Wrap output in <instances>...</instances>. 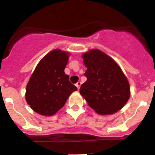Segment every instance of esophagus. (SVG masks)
<instances>
[{
	"label": "esophagus",
	"instance_id": "esophagus-1",
	"mask_svg": "<svg viewBox=\"0 0 155 155\" xmlns=\"http://www.w3.org/2000/svg\"><path fill=\"white\" fill-rule=\"evenodd\" d=\"M81 82H80V81L77 82L76 84H75V85H76V87H78V89H79V88H80V87H81Z\"/></svg>",
	"mask_w": 155,
	"mask_h": 155
}]
</instances>
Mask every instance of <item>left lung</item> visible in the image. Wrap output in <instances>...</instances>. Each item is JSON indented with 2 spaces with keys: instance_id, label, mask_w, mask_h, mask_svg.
I'll list each match as a JSON object with an SVG mask.
<instances>
[{
  "instance_id": "obj_1",
  "label": "left lung",
  "mask_w": 155,
  "mask_h": 155,
  "mask_svg": "<svg viewBox=\"0 0 155 155\" xmlns=\"http://www.w3.org/2000/svg\"><path fill=\"white\" fill-rule=\"evenodd\" d=\"M87 68V81L80 94L99 115H112L124 107L130 96L127 77L118 64L99 50L92 49L82 55Z\"/></svg>"
}]
</instances>
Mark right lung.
Segmentation results:
<instances>
[{
	"label": "right lung",
	"instance_id": "obj_1",
	"mask_svg": "<svg viewBox=\"0 0 155 155\" xmlns=\"http://www.w3.org/2000/svg\"><path fill=\"white\" fill-rule=\"evenodd\" d=\"M70 53L59 49L47 53L37 64L26 86L25 100L38 114L57 113L78 88L64 73Z\"/></svg>",
	"mask_w": 155,
	"mask_h": 155
}]
</instances>
